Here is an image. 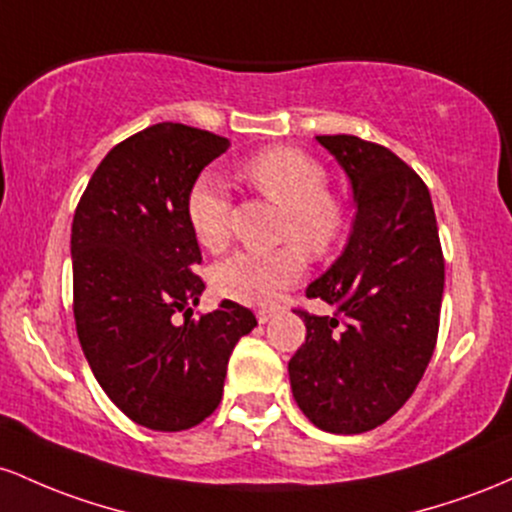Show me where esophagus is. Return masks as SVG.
<instances>
[{
	"instance_id": "1",
	"label": "esophagus",
	"mask_w": 512,
	"mask_h": 512,
	"mask_svg": "<svg viewBox=\"0 0 512 512\" xmlns=\"http://www.w3.org/2000/svg\"><path fill=\"white\" fill-rule=\"evenodd\" d=\"M275 317V309H258L256 312V319H258V324H268V321H271Z\"/></svg>"
}]
</instances>
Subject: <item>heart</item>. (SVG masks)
<instances>
[{
    "instance_id": "heart-1",
    "label": "heart",
    "mask_w": 512,
    "mask_h": 512,
    "mask_svg": "<svg viewBox=\"0 0 512 512\" xmlns=\"http://www.w3.org/2000/svg\"><path fill=\"white\" fill-rule=\"evenodd\" d=\"M241 176L258 193L283 208L278 239L292 241L304 254H329L341 237L343 210L326 193L329 179L319 162L292 147H271L246 159ZM186 217L195 241L208 251H220L229 239L232 195L215 174L195 179L186 198ZM304 273V258L292 246L254 254H239L217 263L212 287L217 295L241 304H268Z\"/></svg>"
}]
</instances>
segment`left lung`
Masks as SVG:
<instances>
[{
	"mask_svg": "<svg viewBox=\"0 0 512 512\" xmlns=\"http://www.w3.org/2000/svg\"><path fill=\"white\" fill-rule=\"evenodd\" d=\"M317 142L346 171L355 220L343 254L307 287L333 317L297 312L307 338L287 363L304 416L365 433L394 416L433 358L445 261L426 183L387 147L355 135Z\"/></svg>",
	"mask_w": 512,
	"mask_h": 512,
	"instance_id": "left-lung-1",
	"label": "left lung"
}]
</instances>
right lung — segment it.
I'll return each mask as SVG.
<instances>
[{
	"label": "right lung",
	"instance_id": "right-lung-1",
	"mask_svg": "<svg viewBox=\"0 0 512 512\" xmlns=\"http://www.w3.org/2000/svg\"><path fill=\"white\" fill-rule=\"evenodd\" d=\"M227 137L157 123L103 157L72 222L74 321L96 382L125 416L176 433L217 409L229 355L256 326L251 309L222 300L191 319L205 283L186 217L200 171ZM186 311L176 327L170 317Z\"/></svg>",
	"mask_w": 512,
	"mask_h": 512
}]
</instances>
